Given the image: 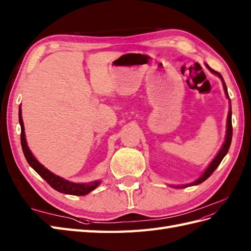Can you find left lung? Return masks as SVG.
<instances>
[{"instance_id":"1","label":"left lung","mask_w":251,"mask_h":251,"mask_svg":"<svg viewBox=\"0 0 251 251\" xmlns=\"http://www.w3.org/2000/svg\"><path fill=\"white\" fill-rule=\"evenodd\" d=\"M205 67L207 69H209L213 75H217L219 78L222 79L223 82V86H224V90H225V95L226 97L228 98L229 100V113H228V118H227V130H226V137H225V142L222 146L221 150L218 151V153L215 155V157L213 158V161L209 164V166H207L205 168V170L203 172V174L201 175L199 178L197 180H195L194 182L189 183V184H183V185H172L173 187H176V188H183V187H187V186H194V185H198L200 184V183H202L203 181H205L209 176L214 173V170H215L218 165L221 164V162L223 161V158L226 156V154L228 153L229 151V148H230V145H231V140H232V120H231V117H232V111H231V102H230V98H229V95H228V90H227V86H226V83L224 81V78L222 76V75L219 72L213 70L211 67L205 64Z\"/></svg>"}]
</instances>
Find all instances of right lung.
I'll return each instance as SVG.
<instances>
[{"label": "right lung", "mask_w": 251, "mask_h": 251, "mask_svg": "<svg viewBox=\"0 0 251 251\" xmlns=\"http://www.w3.org/2000/svg\"><path fill=\"white\" fill-rule=\"evenodd\" d=\"M19 122L21 126V146H22L24 156H25L29 166L32 167L42 179H45L48 182V184H50L51 187L56 189V191L59 193H64L67 195H75V196H84V195L89 194L91 191H94L95 188L99 186L101 181H93L89 183L70 182L68 180L62 178V176L54 175L53 173L50 172V170L47 169L44 165L40 164L37 160H36V157L33 155L32 151H30L28 148L26 138H25V132H24L21 105L19 107Z\"/></svg>", "instance_id": "add662e5"}]
</instances>
